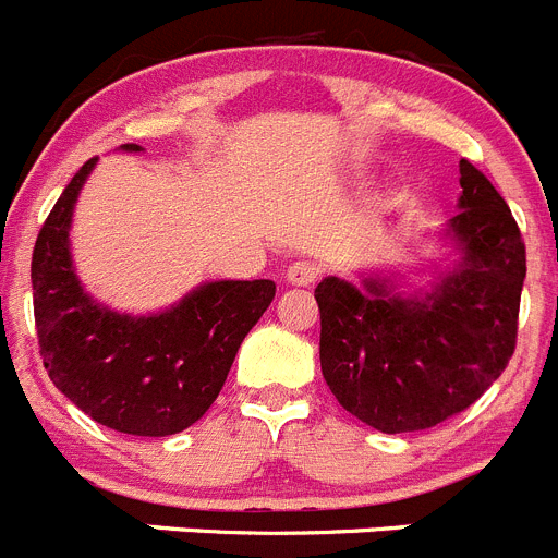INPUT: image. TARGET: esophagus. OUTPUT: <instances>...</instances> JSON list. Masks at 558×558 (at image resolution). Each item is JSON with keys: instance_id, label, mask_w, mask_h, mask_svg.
Masks as SVG:
<instances>
[{"instance_id": "34e87169", "label": "esophagus", "mask_w": 558, "mask_h": 558, "mask_svg": "<svg viewBox=\"0 0 558 558\" xmlns=\"http://www.w3.org/2000/svg\"><path fill=\"white\" fill-rule=\"evenodd\" d=\"M316 275H319V269H316V264H311V260H294V264L286 269V280H289L291 286H311L316 280Z\"/></svg>"}]
</instances>
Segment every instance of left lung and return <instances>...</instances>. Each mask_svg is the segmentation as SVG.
Here are the masks:
<instances>
[{
	"instance_id": "1",
	"label": "left lung",
	"mask_w": 558,
	"mask_h": 558,
	"mask_svg": "<svg viewBox=\"0 0 558 558\" xmlns=\"http://www.w3.org/2000/svg\"><path fill=\"white\" fill-rule=\"evenodd\" d=\"M450 219L459 267L425 294L400 298L380 280L316 286L319 364L330 391L361 423L409 434L445 423L489 389L517 348L525 242L484 172L459 163Z\"/></svg>"
}]
</instances>
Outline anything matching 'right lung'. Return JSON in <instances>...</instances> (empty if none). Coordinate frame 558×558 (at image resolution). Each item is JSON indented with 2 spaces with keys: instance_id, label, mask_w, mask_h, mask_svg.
I'll return each instance as SVG.
<instances>
[{
  "instance_id": "1",
  "label": "right lung",
  "mask_w": 558,
  "mask_h": 558,
  "mask_svg": "<svg viewBox=\"0 0 558 558\" xmlns=\"http://www.w3.org/2000/svg\"><path fill=\"white\" fill-rule=\"evenodd\" d=\"M94 163L80 167L35 239L29 278L44 369L99 425L133 436L180 434L217 400L244 336L272 303L275 283L217 280L155 316L97 305L69 258L72 210Z\"/></svg>"
}]
</instances>
